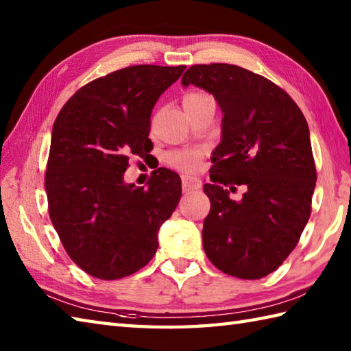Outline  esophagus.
I'll return each mask as SVG.
<instances>
[{
    "instance_id": "34e87169",
    "label": "esophagus",
    "mask_w": 351,
    "mask_h": 351,
    "mask_svg": "<svg viewBox=\"0 0 351 351\" xmlns=\"http://www.w3.org/2000/svg\"><path fill=\"white\" fill-rule=\"evenodd\" d=\"M200 189V181L196 180V178L191 176H182V191L184 193H190Z\"/></svg>"
}]
</instances>
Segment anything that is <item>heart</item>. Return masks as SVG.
<instances>
[{"mask_svg": "<svg viewBox=\"0 0 351 351\" xmlns=\"http://www.w3.org/2000/svg\"><path fill=\"white\" fill-rule=\"evenodd\" d=\"M208 98H210V96L202 92H189L184 95L182 106L185 110H190ZM199 161H200V152H196V151H178V152H170L167 155V162L170 166L184 171L197 170Z\"/></svg>", "mask_w": 351, "mask_h": 351, "instance_id": "1", "label": "heart"}]
</instances>
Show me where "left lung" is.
<instances>
[{
	"label": "left lung",
	"mask_w": 351,
	"mask_h": 351,
	"mask_svg": "<svg viewBox=\"0 0 351 351\" xmlns=\"http://www.w3.org/2000/svg\"><path fill=\"white\" fill-rule=\"evenodd\" d=\"M181 83L211 93L223 113L213 182L204 185L206 256L235 278H264L294 250L311 215L317 171L306 119L287 92L240 66H191ZM228 183L248 187L241 201L228 199Z\"/></svg>",
	"instance_id": "left-lung-1"
}]
</instances>
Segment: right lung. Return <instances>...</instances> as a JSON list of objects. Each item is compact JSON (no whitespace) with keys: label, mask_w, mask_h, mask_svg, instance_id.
Masks as SVG:
<instances>
[{"label":"right lung","mask_w":351,"mask_h":351,"mask_svg":"<svg viewBox=\"0 0 351 351\" xmlns=\"http://www.w3.org/2000/svg\"><path fill=\"white\" fill-rule=\"evenodd\" d=\"M185 66L138 64L81 87L51 134L45 173L49 217L64 250L93 278L114 280L143 268L158 230L181 199V178L160 167L147 187L123 181L131 155L152 146L151 113Z\"/></svg>","instance_id":"1"}]
</instances>
